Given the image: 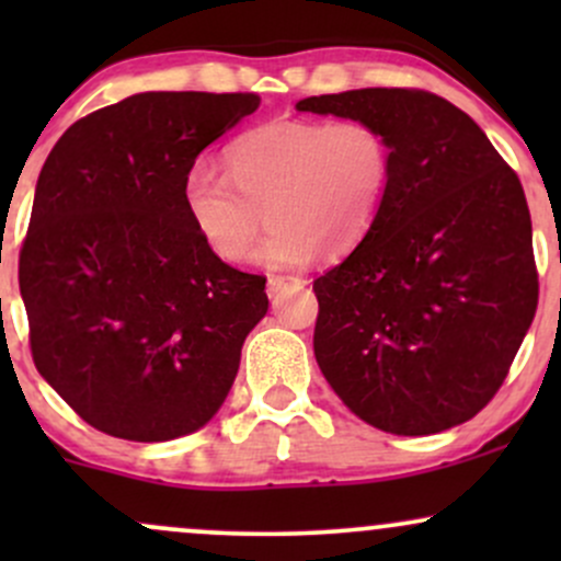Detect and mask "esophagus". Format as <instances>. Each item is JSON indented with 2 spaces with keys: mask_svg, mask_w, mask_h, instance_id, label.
Listing matches in <instances>:
<instances>
[{
  "mask_svg": "<svg viewBox=\"0 0 561 561\" xmlns=\"http://www.w3.org/2000/svg\"><path fill=\"white\" fill-rule=\"evenodd\" d=\"M285 287H302V282L300 279H287V276H268V285H266V289H268V295H279L282 289Z\"/></svg>",
  "mask_w": 561,
  "mask_h": 561,
  "instance_id": "esophagus-1",
  "label": "esophagus"
}]
</instances>
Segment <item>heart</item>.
Segmentation results:
<instances>
[{
    "instance_id": "1",
    "label": "heart",
    "mask_w": 561,
    "mask_h": 561,
    "mask_svg": "<svg viewBox=\"0 0 561 561\" xmlns=\"http://www.w3.org/2000/svg\"><path fill=\"white\" fill-rule=\"evenodd\" d=\"M227 173L195 163L182 203L192 229L221 261L248 259L260 210L272 229L263 266H300L313 253H351L375 227L392 182V145L375 121H268L227 147Z\"/></svg>"
}]
</instances>
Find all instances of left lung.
Segmentation results:
<instances>
[{
  "label": "left lung",
  "mask_w": 561,
  "mask_h": 561,
  "mask_svg": "<svg viewBox=\"0 0 561 561\" xmlns=\"http://www.w3.org/2000/svg\"><path fill=\"white\" fill-rule=\"evenodd\" d=\"M295 107L375 121L392 145L375 227L313 282L321 375L382 433L433 435L472 420L538 306L517 173L465 111L422 89H353Z\"/></svg>",
  "instance_id": "obj_1"
}]
</instances>
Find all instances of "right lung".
Returning a JSON list of instances; mask_svg holds the SVG:
<instances>
[{"label":"right lung","mask_w":561,"mask_h":561,"mask_svg":"<svg viewBox=\"0 0 561 561\" xmlns=\"http://www.w3.org/2000/svg\"><path fill=\"white\" fill-rule=\"evenodd\" d=\"M259 94L141 92L57 139L21 250L31 353L83 422L137 443L205 427L242 343L266 317V276L231 268L184 214V173Z\"/></svg>","instance_id":"right-lung-1"}]
</instances>
